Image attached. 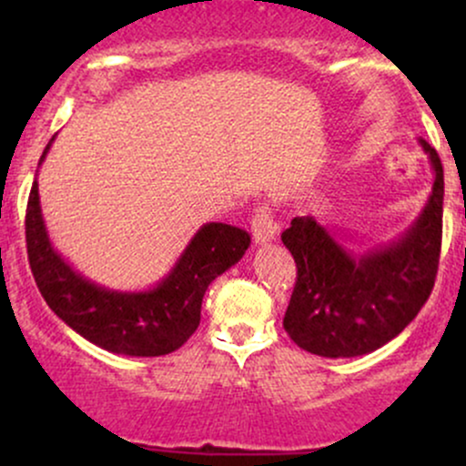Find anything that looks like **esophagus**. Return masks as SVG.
Wrapping results in <instances>:
<instances>
[{
	"label": "esophagus",
	"mask_w": 466,
	"mask_h": 466,
	"mask_svg": "<svg viewBox=\"0 0 466 466\" xmlns=\"http://www.w3.org/2000/svg\"><path fill=\"white\" fill-rule=\"evenodd\" d=\"M276 232H278V226L274 217H271V212L267 210L265 206L258 208L256 215L251 217V234H254L256 245H265L269 243V240H274Z\"/></svg>",
	"instance_id": "1"
}]
</instances>
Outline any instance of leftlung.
I'll list each match as a JSON object with an SVG mask.
<instances>
[{
	"instance_id": "left-lung-1",
	"label": "left lung",
	"mask_w": 466,
	"mask_h": 466,
	"mask_svg": "<svg viewBox=\"0 0 466 466\" xmlns=\"http://www.w3.org/2000/svg\"><path fill=\"white\" fill-rule=\"evenodd\" d=\"M434 181L420 215L388 243L355 254L360 237L346 228H324L296 217L282 243L298 267L282 326L300 349L341 360L381 349L408 326L430 298L441 258L442 164L419 140Z\"/></svg>"
}]
</instances>
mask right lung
<instances>
[{"label": "right lung", "mask_w": 466, "mask_h": 466, "mask_svg": "<svg viewBox=\"0 0 466 466\" xmlns=\"http://www.w3.org/2000/svg\"><path fill=\"white\" fill-rule=\"evenodd\" d=\"M25 243L41 296L69 329L116 355L159 357L177 350L195 333L208 285L243 258L251 238L237 226L203 223L157 285L140 291L109 289L74 269L55 249L35 177L25 210Z\"/></svg>", "instance_id": "right-lung-1"}]
</instances>
